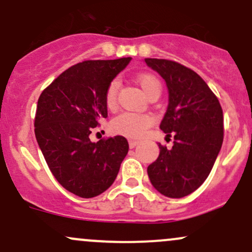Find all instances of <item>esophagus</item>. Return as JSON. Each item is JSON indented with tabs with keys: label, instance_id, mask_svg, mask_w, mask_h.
<instances>
[{
	"label": "esophagus",
	"instance_id": "obj_1",
	"mask_svg": "<svg viewBox=\"0 0 252 252\" xmlns=\"http://www.w3.org/2000/svg\"><path fill=\"white\" fill-rule=\"evenodd\" d=\"M139 142L140 141H137V140H129V146H130V148H134L135 146L139 145Z\"/></svg>",
	"mask_w": 252,
	"mask_h": 252
}]
</instances>
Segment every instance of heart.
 I'll return each mask as SVG.
<instances>
[{
  "label": "heart",
  "instance_id": "b5f03b06",
  "mask_svg": "<svg viewBox=\"0 0 252 252\" xmlns=\"http://www.w3.org/2000/svg\"><path fill=\"white\" fill-rule=\"evenodd\" d=\"M141 90L146 95L151 94L152 92L159 91L160 92V82L156 76L151 74H142L137 77ZM118 92V82L112 81L106 90V104L109 107H113L116 105ZM153 123L151 116L145 113H134V112H123L112 121V128L117 132L126 135L129 137H139L151 124Z\"/></svg>",
  "mask_w": 252,
  "mask_h": 252
}]
</instances>
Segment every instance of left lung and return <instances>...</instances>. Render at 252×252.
<instances>
[{
    "instance_id": "obj_1",
    "label": "left lung",
    "mask_w": 252,
    "mask_h": 252,
    "mask_svg": "<svg viewBox=\"0 0 252 252\" xmlns=\"http://www.w3.org/2000/svg\"><path fill=\"white\" fill-rule=\"evenodd\" d=\"M166 82L168 105L160 129L173 135L167 149L158 143L159 157L147 167L152 185L164 196L181 198L200 188L211 173L223 140L219 100L202 77L168 60L145 59Z\"/></svg>"
}]
</instances>
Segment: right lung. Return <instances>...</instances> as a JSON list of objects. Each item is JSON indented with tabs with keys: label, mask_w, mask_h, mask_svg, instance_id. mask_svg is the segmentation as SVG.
I'll return each instance as SVG.
<instances>
[{
	"label": "right lung",
	"mask_w": 252,
	"mask_h": 252,
	"mask_svg": "<svg viewBox=\"0 0 252 252\" xmlns=\"http://www.w3.org/2000/svg\"><path fill=\"white\" fill-rule=\"evenodd\" d=\"M130 61L77 63L38 99L34 134L41 153L57 182L80 197H95L109 189L128 154L126 137L92 142L90 135L107 117V87Z\"/></svg>",
	"instance_id": "add662e5"
}]
</instances>
